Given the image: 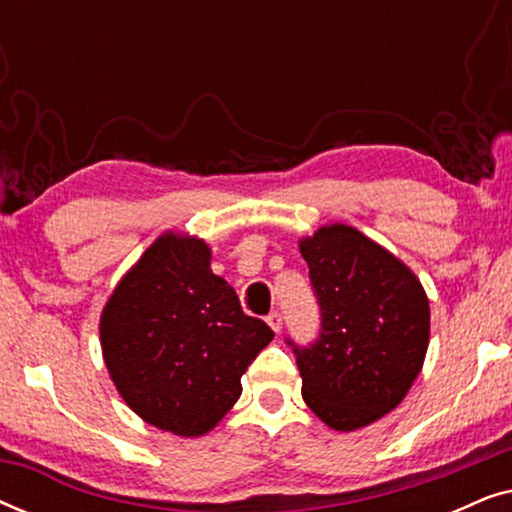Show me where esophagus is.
<instances>
[{"instance_id": "obj_1", "label": "esophagus", "mask_w": 512, "mask_h": 512, "mask_svg": "<svg viewBox=\"0 0 512 512\" xmlns=\"http://www.w3.org/2000/svg\"><path fill=\"white\" fill-rule=\"evenodd\" d=\"M265 321H268V326H270L275 333L282 331V314H279V312H270L268 319H265Z\"/></svg>"}]
</instances>
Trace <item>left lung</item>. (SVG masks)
I'll list each match as a JSON object with an SVG mask.
<instances>
[{
  "label": "left lung",
  "mask_w": 512,
  "mask_h": 512,
  "mask_svg": "<svg viewBox=\"0 0 512 512\" xmlns=\"http://www.w3.org/2000/svg\"><path fill=\"white\" fill-rule=\"evenodd\" d=\"M321 307V333L293 347L303 398L335 431H356L396 408L422 373L431 312L401 258L345 223L298 242Z\"/></svg>",
  "instance_id": "left-lung-1"
}]
</instances>
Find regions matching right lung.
I'll list each match as a JSON object with an SVG mask.
<instances>
[{"mask_svg":"<svg viewBox=\"0 0 512 512\" xmlns=\"http://www.w3.org/2000/svg\"><path fill=\"white\" fill-rule=\"evenodd\" d=\"M209 265L205 240L167 230L121 277L100 317L118 394L146 424L184 438L226 417L249 363L275 338Z\"/></svg>","mask_w":512,"mask_h":512,"instance_id":"obj_1","label":"right lung"}]
</instances>
